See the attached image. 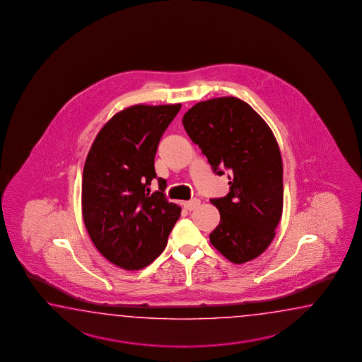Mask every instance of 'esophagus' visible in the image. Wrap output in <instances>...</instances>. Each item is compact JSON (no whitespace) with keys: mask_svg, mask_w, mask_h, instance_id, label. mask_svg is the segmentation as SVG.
<instances>
[{"mask_svg":"<svg viewBox=\"0 0 362 362\" xmlns=\"http://www.w3.org/2000/svg\"><path fill=\"white\" fill-rule=\"evenodd\" d=\"M200 204V200L197 199H192L189 200V202H185L184 203V207L187 209V211H192V209H195V208L198 207Z\"/></svg>","mask_w":362,"mask_h":362,"instance_id":"obj_1","label":"esophagus"}]
</instances>
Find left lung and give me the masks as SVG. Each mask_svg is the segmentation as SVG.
<instances>
[{
  "instance_id": "8db88e82",
  "label": "left lung",
  "mask_w": 362,
  "mask_h": 362,
  "mask_svg": "<svg viewBox=\"0 0 362 362\" xmlns=\"http://www.w3.org/2000/svg\"><path fill=\"white\" fill-rule=\"evenodd\" d=\"M182 124L216 175L229 172L230 192L211 199L220 212L212 246L234 264L254 260L274 238L284 208V167L273 132L235 97L197 103Z\"/></svg>"
}]
</instances>
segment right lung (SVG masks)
<instances>
[{
    "label": "right lung",
    "mask_w": 362,
    "mask_h": 362,
    "mask_svg": "<svg viewBox=\"0 0 362 362\" xmlns=\"http://www.w3.org/2000/svg\"><path fill=\"white\" fill-rule=\"evenodd\" d=\"M181 103L136 105L103 125L88 153L81 207L85 228L108 262L125 270L147 267L162 254L181 208L164 195L154 159L163 133ZM156 177L160 192L150 193Z\"/></svg>",
    "instance_id": "1"
}]
</instances>
